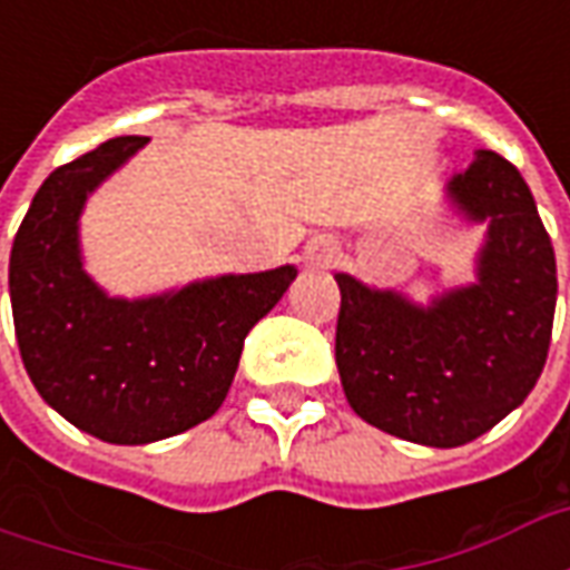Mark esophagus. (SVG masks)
<instances>
[{"label":"esophagus","mask_w":570,"mask_h":570,"mask_svg":"<svg viewBox=\"0 0 570 570\" xmlns=\"http://www.w3.org/2000/svg\"><path fill=\"white\" fill-rule=\"evenodd\" d=\"M305 259L314 268H333L335 262H338V240H333V237H314L305 247Z\"/></svg>","instance_id":"esophagus-1"}]
</instances>
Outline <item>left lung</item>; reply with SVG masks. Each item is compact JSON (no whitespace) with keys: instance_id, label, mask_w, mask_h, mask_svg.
Returning a JSON list of instances; mask_svg holds the SVG:
<instances>
[{"instance_id":"1","label":"left lung","mask_w":570,"mask_h":570,"mask_svg":"<svg viewBox=\"0 0 570 570\" xmlns=\"http://www.w3.org/2000/svg\"><path fill=\"white\" fill-rule=\"evenodd\" d=\"M470 219H489L479 284L415 308L335 274V363L372 428L433 449L476 440L538 384L556 314V253L522 174L476 149L449 183Z\"/></svg>"}]
</instances>
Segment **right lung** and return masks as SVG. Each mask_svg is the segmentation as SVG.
Wrapping results in <instances>:
<instances>
[{
  "label": "right lung",
  "mask_w": 570,
  "mask_h": 570,
  "mask_svg": "<svg viewBox=\"0 0 570 570\" xmlns=\"http://www.w3.org/2000/svg\"><path fill=\"white\" fill-rule=\"evenodd\" d=\"M146 137H116L57 167L11 247L8 286L27 375L48 406L104 442L176 436L223 406L244 338L296 268L228 274L176 296L106 298L81 272V204Z\"/></svg>",
  "instance_id": "add662e5"
}]
</instances>
